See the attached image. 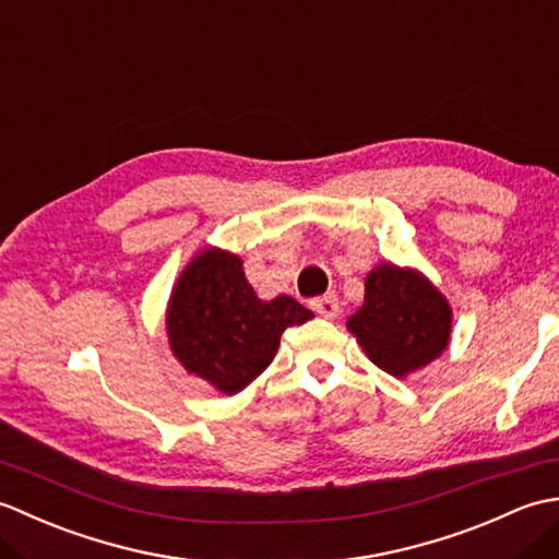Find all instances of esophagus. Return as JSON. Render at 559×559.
Returning <instances> with one entry per match:
<instances>
[{
  "mask_svg": "<svg viewBox=\"0 0 559 559\" xmlns=\"http://www.w3.org/2000/svg\"><path fill=\"white\" fill-rule=\"evenodd\" d=\"M312 310L322 317H336L338 314V298L336 293H329L322 295V298H314L312 300Z\"/></svg>",
  "mask_w": 559,
  "mask_h": 559,
  "instance_id": "34e87169",
  "label": "esophagus"
}]
</instances>
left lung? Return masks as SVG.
I'll list each match as a JSON object with an SVG mask.
<instances>
[{
  "label": "left lung",
  "mask_w": 559,
  "mask_h": 559,
  "mask_svg": "<svg viewBox=\"0 0 559 559\" xmlns=\"http://www.w3.org/2000/svg\"><path fill=\"white\" fill-rule=\"evenodd\" d=\"M348 329L377 367L406 377L442 355L451 310L420 273L382 264L367 276L365 302L348 319Z\"/></svg>",
  "instance_id": "8db88e82"
}]
</instances>
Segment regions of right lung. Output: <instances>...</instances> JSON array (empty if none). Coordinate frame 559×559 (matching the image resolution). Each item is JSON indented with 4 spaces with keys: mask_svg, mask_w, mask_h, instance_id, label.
Returning <instances> with one entry per match:
<instances>
[{
    "mask_svg": "<svg viewBox=\"0 0 559 559\" xmlns=\"http://www.w3.org/2000/svg\"><path fill=\"white\" fill-rule=\"evenodd\" d=\"M312 317L288 295L261 302L240 259L206 249L177 281L168 336L187 372L223 394H237L271 365L283 331Z\"/></svg>",
    "mask_w": 559,
    "mask_h": 559,
    "instance_id": "right-lung-1",
    "label": "right lung"
}]
</instances>
